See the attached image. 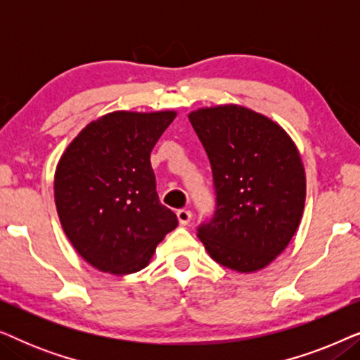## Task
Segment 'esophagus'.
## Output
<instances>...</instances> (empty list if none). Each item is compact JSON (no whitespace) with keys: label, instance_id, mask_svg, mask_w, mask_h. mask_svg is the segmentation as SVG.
I'll return each mask as SVG.
<instances>
[{"label":"esophagus","instance_id":"1","mask_svg":"<svg viewBox=\"0 0 360 360\" xmlns=\"http://www.w3.org/2000/svg\"><path fill=\"white\" fill-rule=\"evenodd\" d=\"M191 216H193V214H191L190 210H179V211H176V218H179V223L181 226L190 224Z\"/></svg>","mask_w":360,"mask_h":360}]
</instances>
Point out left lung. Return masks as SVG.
I'll return each mask as SVG.
<instances>
[{"mask_svg": "<svg viewBox=\"0 0 360 360\" xmlns=\"http://www.w3.org/2000/svg\"><path fill=\"white\" fill-rule=\"evenodd\" d=\"M213 170L216 211L198 228L210 257L240 274L274 262L297 233L307 196L300 152L267 116L239 105L191 111Z\"/></svg>", "mask_w": 360, "mask_h": 360, "instance_id": "obj_1", "label": "left lung"}]
</instances>
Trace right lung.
Here are the masks:
<instances>
[{"label": "right lung", "mask_w": 360, "mask_h": 360, "mask_svg": "<svg viewBox=\"0 0 360 360\" xmlns=\"http://www.w3.org/2000/svg\"><path fill=\"white\" fill-rule=\"evenodd\" d=\"M175 111H115L83 127L53 179L58 219L73 248L101 272L144 269L179 224L160 203L150 152Z\"/></svg>", "instance_id": "add662e5"}]
</instances>
